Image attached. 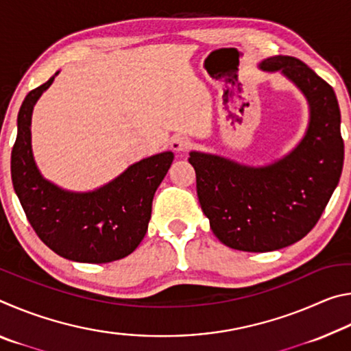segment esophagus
I'll return each instance as SVG.
<instances>
[{
	"label": "esophagus",
	"mask_w": 351,
	"mask_h": 351,
	"mask_svg": "<svg viewBox=\"0 0 351 351\" xmlns=\"http://www.w3.org/2000/svg\"><path fill=\"white\" fill-rule=\"evenodd\" d=\"M192 147V141H190L187 136L184 134H176L173 139H171V148L175 152H187Z\"/></svg>",
	"instance_id": "esophagus-1"
}]
</instances>
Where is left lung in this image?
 I'll return each mask as SVG.
<instances>
[{
  "label": "left lung",
  "mask_w": 351,
  "mask_h": 351,
  "mask_svg": "<svg viewBox=\"0 0 351 351\" xmlns=\"http://www.w3.org/2000/svg\"><path fill=\"white\" fill-rule=\"evenodd\" d=\"M261 69L282 71L310 102V127L287 158L268 167L190 153L197 193L217 239L245 252H268L299 241L316 226L343 165L341 111L324 79L295 57L276 56Z\"/></svg>",
  "instance_id": "1"
}]
</instances>
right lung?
<instances>
[{
	"instance_id": "obj_1",
	"label": "right lung",
	"mask_w": 351,
	"mask_h": 351,
	"mask_svg": "<svg viewBox=\"0 0 351 351\" xmlns=\"http://www.w3.org/2000/svg\"><path fill=\"white\" fill-rule=\"evenodd\" d=\"M54 77L27 94L19 112L10 171L15 193L35 234L63 258L110 263L132 254L147 232L154 192L167 175L173 153L133 164L114 181L90 193H71L46 181L31 148V117Z\"/></svg>"
}]
</instances>
